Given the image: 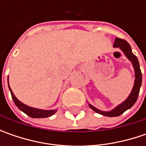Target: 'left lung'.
<instances>
[{
	"mask_svg": "<svg viewBox=\"0 0 146 146\" xmlns=\"http://www.w3.org/2000/svg\"><path fill=\"white\" fill-rule=\"evenodd\" d=\"M114 48H120L122 52L124 53V55L127 57V58L132 62L133 68H134V71H135V81H134V85L132 88V92L129 94V96L127 97L126 100L110 111H103V110H98V108L92 106L91 104L88 103L89 107L93 110H94L96 113L105 115V116H108V117L119 116L123 112H125L127 110L130 109L132 107L137 100L138 94L140 92V88L141 86V81H142V75H141V69H140V64H139L137 58L132 53L130 44L127 42L126 40L116 37L115 43H114Z\"/></svg>",
	"mask_w": 146,
	"mask_h": 146,
	"instance_id": "obj_1",
	"label": "left lung"
}]
</instances>
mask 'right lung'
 <instances>
[{"mask_svg": "<svg viewBox=\"0 0 146 146\" xmlns=\"http://www.w3.org/2000/svg\"><path fill=\"white\" fill-rule=\"evenodd\" d=\"M8 86L9 88V91L11 93V96L12 98L14 100V104L17 106V107L22 110L23 112H24L26 115H27L28 116H30L31 118H47L49 117L51 115H54L58 110H41V109H37V108H33L31 106H28L25 104H23V102H21L19 100H18V98L14 96L13 91L11 90V88L9 87V76H8Z\"/></svg>", "mask_w": 146, "mask_h": 146, "instance_id": "right-lung-1", "label": "right lung"}]
</instances>
